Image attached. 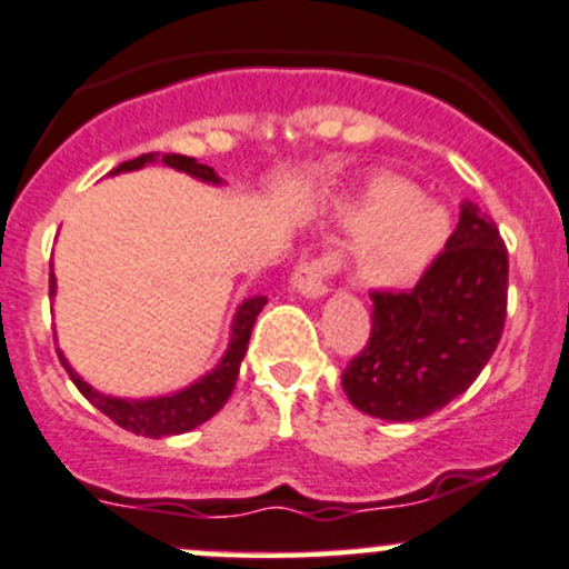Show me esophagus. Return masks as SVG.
<instances>
[{
    "mask_svg": "<svg viewBox=\"0 0 569 569\" xmlns=\"http://www.w3.org/2000/svg\"><path fill=\"white\" fill-rule=\"evenodd\" d=\"M332 269H336V258L330 256L297 263V269L291 272V286H295L302 297H308V300H319V297H325L327 291H330L325 280L330 278Z\"/></svg>",
    "mask_w": 569,
    "mask_h": 569,
    "instance_id": "obj_1",
    "label": "esophagus"
}]
</instances>
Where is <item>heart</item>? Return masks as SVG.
<instances>
[{
    "label": "heart",
    "mask_w": 569,
    "mask_h": 569,
    "mask_svg": "<svg viewBox=\"0 0 569 569\" xmlns=\"http://www.w3.org/2000/svg\"><path fill=\"white\" fill-rule=\"evenodd\" d=\"M341 222L360 242L355 274L369 286H405L432 267L451 237V217L440 203L418 198L401 178H375L347 209Z\"/></svg>",
    "instance_id": "1"
}]
</instances>
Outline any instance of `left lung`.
Segmentation results:
<instances>
[{
  "instance_id": "8db88e82",
  "label": "left lung",
  "mask_w": 569,
  "mask_h": 569,
  "mask_svg": "<svg viewBox=\"0 0 569 569\" xmlns=\"http://www.w3.org/2000/svg\"><path fill=\"white\" fill-rule=\"evenodd\" d=\"M509 256L496 222L465 200L446 250L410 291H375L369 343L343 369L355 407L418 421L468 391L507 319Z\"/></svg>"
}]
</instances>
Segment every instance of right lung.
<instances>
[{"mask_svg":"<svg viewBox=\"0 0 569 569\" xmlns=\"http://www.w3.org/2000/svg\"><path fill=\"white\" fill-rule=\"evenodd\" d=\"M153 162H162L164 168L181 170V173L198 178V181L203 183H222V178L217 176L209 164H200L198 159L181 157V153H162V159H159V153H142V157L131 159V162L118 164L109 176L129 173V170H140ZM54 291L57 278L54 272H49V295L54 297ZM263 306H267V297H248V300L237 308V317H233L231 325V341H228V349L220 358V363H217L209 375L194 380L192 386L168 396H153V399H120V396H107L96 391L93 386H88V382L71 369V363H68L66 355H62L60 349H57V355H60V363L66 366L68 377H71L73 386L79 388V393H82L90 405L99 407L104 416L112 418L118 427L129 429V432L134 435H142V438L181 435L200 427L203 421H209L214 412L222 410L228 396L233 393L239 366H242L244 352H248L252 325H256V317L261 313Z\"/></svg>","mask_w":569,"mask_h":569,"instance_id":"right-lung-1","label":"right lung"}]
</instances>
